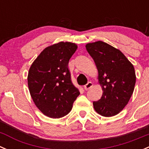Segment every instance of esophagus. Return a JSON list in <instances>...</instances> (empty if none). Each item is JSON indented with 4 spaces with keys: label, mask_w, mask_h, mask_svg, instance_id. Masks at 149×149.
<instances>
[{
    "label": "esophagus",
    "mask_w": 149,
    "mask_h": 149,
    "mask_svg": "<svg viewBox=\"0 0 149 149\" xmlns=\"http://www.w3.org/2000/svg\"><path fill=\"white\" fill-rule=\"evenodd\" d=\"M93 85L92 82H88V83H87L86 85H85V86H84V88H85V89L87 91V90H89L90 88H92Z\"/></svg>",
    "instance_id": "obj_1"
}]
</instances>
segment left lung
<instances>
[{"mask_svg": "<svg viewBox=\"0 0 149 149\" xmlns=\"http://www.w3.org/2000/svg\"><path fill=\"white\" fill-rule=\"evenodd\" d=\"M86 49L95 61L103 94L93 101L95 111L104 117L117 115L129 102L135 85V69L117 48L102 42L88 43Z\"/></svg>", "mask_w": 149, "mask_h": 149, "instance_id": "1", "label": "left lung"}]
</instances>
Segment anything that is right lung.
<instances>
[{
  "label": "right lung",
  "mask_w": 149,
  "mask_h": 149,
  "mask_svg": "<svg viewBox=\"0 0 149 149\" xmlns=\"http://www.w3.org/2000/svg\"><path fill=\"white\" fill-rule=\"evenodd\" d=\"M77 48L60 42L45 48L28 72V88L36 107L45 116L61 118L70 113L79 91L73 85L68 63Z\"/></svg>",
  "instance_id": "1"
}]
</instances>
